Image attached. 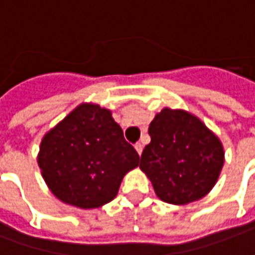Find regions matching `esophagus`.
<instances>
[{
    "label": "esophagus",
    "mask_w": 255,
    "mask_h": 255,
    "mask_svg": "<svg viewBox=\"0 0 255 255\" xmlns=\"http://www.w3.org/2000/svg\"><path fill=\"white\" fill-rule=\"evenodd\" d=\"M135 150H136V151H138V154L140 155L142 154V150H143V146H142L140 143H136L135 144Z\"/></svg>",
    "instance_id": "obj_1"
}]
</instances>
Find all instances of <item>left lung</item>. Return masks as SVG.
<instances>
[{"mask_svg": "<svg viewBox=\"0 0 255 255\" xmlns=\"http://www.w3.org/2000/svg\"><path fill=\"white\" fill-rule=\"evenodd\" d=\"M149 135L139 166L160 199L186 205L213 188L224 165V150L199 119L165 108L150 123Z\"/></svg>", "mask_w": 255, "mask_h": 255, "instance_id": "1", "label": "left lung"}]
</instances>
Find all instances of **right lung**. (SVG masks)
<instances>
[{
	"label": "right lung",
	"instance_id": "1",
	"mask_svg": "<svg viewBox=\"0 0 255 255\" xmlns=\"http://www.w3.org/2000/svg\"><path fill=\"white\" fill-rule=\"evenodd\" d=\"M38 165L58 199L93 209L116 197L124 175L139 165V154L111 111L83 104L43 136Z\"/></svg>",
	"mask_w": 255,
	"mask_h": 255
}]
</instances>
